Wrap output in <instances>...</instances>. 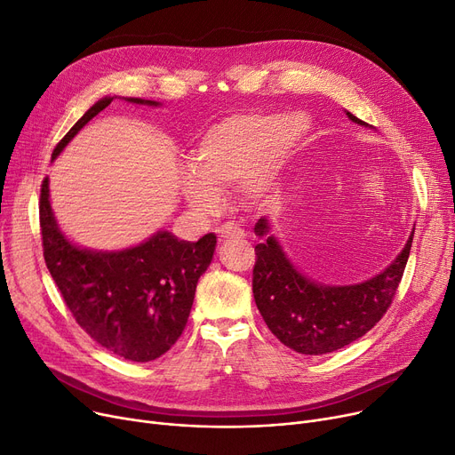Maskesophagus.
I'll use <instances>...</instances> for the list:
<instances>
[{
  "label": "esophagus",
  "instance_id": "34e87169",
  "mask_svg": "<svg viewBox=\"0 0 455 455\" xmlns=\"http://www.w3.org/2000/svg\"><path fill=\"white\" fill-rule=\"evenodd\" d=\"M216 233H219L220 239H233V236H244V229L239 228L233 222H226L222 224L219 229H216Z\"/></svg>",
  "mask_w": 455,
  "mask_h": 455
}]
</instances>
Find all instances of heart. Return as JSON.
I'll list each match as a JSON object with an SVG mask.
<instances>
[{
  "instance_id": "1",
  "label": "heart",
  "mask_w": 455,
  "mask_h": 455,
  "mask_svg": "<svg viewBox=\"0 0 455 455\" xmlns=\"http://www.w3.org/2000/svg\"><path fill=\"white\" fill-rule=\"evenodd\" d=\"M306 129L301 118L277 115H233L216 122L190 151L192 172L181 178L185 202L207 214L220 207V192L236 185L243 202L265 205Z\"/></svg>"
}]
</instances>
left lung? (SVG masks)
Returning a JSON list of instances; mask_svg holds the SVG:
<instances>
[{"mask_svg":"<svg viewBox=\"0 0 455 455\" xmlns=\"http://www.w3.org/2000/svg\"><path fill=\"white\" fill-rule=\"evenodd\" d=\"M348 118L369 127L352 113ZM267 219H259L255 235L265 236L255 246L253 298L268 330L298 354L335 352L371 331L388 306L403 275L413 233L395 261L378 275L355 285H320L299 274L274 235Z\"/></svg>","mask_w":455,"mask_h":455,"instance_id":"1","label":"left lung"}]
</instances>
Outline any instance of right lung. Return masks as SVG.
Masks as SVG:
<instances>
[{
	"label": "right lung",
	"mask_w": 455,
	"mask_h": 455,
	"mask_svg": "<svg viewBox=\"0 0 455 455\" xmlns=\"http://www.w3.org/2000/svg\"><path fill=\"white\" fill-rule=\"evenodd\" d=\"M115 96H105L86 111L55 146L53 159ZM139 105L151 100L124 98ZM40 231L46 267L64 304L79 326L101 348L127 361L146 363L166 354L181 337L200 275L211 265L216 235L198 243L157 231L139 246L94 251L72 244L59 229L50 204V181L40 188Z\"/></svg>",
	"instance_id": "obj_1"
}]
</instances>
